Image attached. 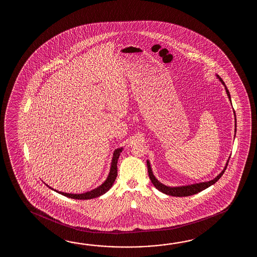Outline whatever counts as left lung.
Returning a JSON list of instances; mask_svg holds the SVG:
<instances>
[{
  "label": "left lung",
  "instance_id": "1",
  "mask_svg": "<svg viewBox=\"0 0 257 257\" xmlns=\"http://www.w3.org/2000/svg\"><path fill=\"white\" fill-rule=\"evenodd\" d=\"M218 77V79H219V81L222 82L224 85H225V83H224L223 81H222V79L219 76ZM226 92H227V94H228V96H229V101H230V95H229V90L227 89V87H226ZM235 132H236V116H235ZM228 164H229V161H228V163L226 164V166H225L223 171H222L215 179H213V180L208 181V182H204V183H199V184H195V185H191V186H179V187H170V186H164L163 184H161V183L154 177L153 172H152L151 165H150V163H149L148 161L147 167L150 179L152 181L153 186H155V187L158 189L159 191L163 192L164 194L169 195V196H173V197H188V196H192V195L197 194V193L202 191L204 189L208 188V186H212L213 184H215V183L223 175L224 172H225V170H226L227 166H228Z\"/></svg>",
  "mask_w": 257,
  "mask_h": 257
}]
</instances>
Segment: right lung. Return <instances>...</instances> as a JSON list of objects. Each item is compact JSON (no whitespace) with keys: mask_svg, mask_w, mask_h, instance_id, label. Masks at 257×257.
Here are the masks:
<instances>
[{"mask_svg":"<svg viewBox=\"0 0 257 257\" xmlns=\"http://www.w3.org/2000/svg\"><path fill=\"white\" fill-rule=\"evenodd\" d=\"M121 152H122V149L115 150V153H114V157H113V161H112V165H111L109 175H108L107 179L105 180L104 184L102 186L97 187L96 189H93L92 191L87 192V193H84V194H79V195H76V194H67V193H63V192H57L67 197H71V198H73V199H84V200L102 196L105 192L109 190L110 188L113 186L114 182H115L116 175H117V160L119 158ZM49 188H51V187H49ZM51 189H53V188H51Z\"/></svg>","mask_w":257,"mask_h":257,"instance_id":"add662e5","label":"right lung"}]
</instances>
